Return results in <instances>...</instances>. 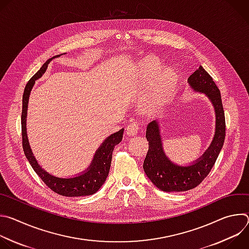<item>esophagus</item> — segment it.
Segmentation results:
<instances>
[{
    "mask_svg": "<svg viewBox=\"0 0 249 249\" xmlns=\"http://www.w3.org/2000/svg\"><path fill=\"white\" fill-rule=\"evenodd\" d=\"M138 131H139V125L137 124V122H133L127 126L126 135L127 137H134L137 135Z\"/></svg>",
    "mask_w": 249,
    "mask_h": 249,
    "instance_id": "obj_1",
    "label": "esophagus"
}]
</instances>
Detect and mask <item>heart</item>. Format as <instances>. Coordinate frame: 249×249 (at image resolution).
Masks as SVG:
<instances>
[{"label":"heart","mask_w":249,"mask_h":249,"mask_svg":"<svg viewBox=\"0 0 249 249\" xmlns=\"http://www.w3.org/2000/svg\"><path fill=\"white\" fill-rule=\"evenodd\" d=\"M161 69V65L157 60H144L140 63L138 79L142 86H149L150 89L143 101L142 109L149 115L159 112L172 95L177 76L169 68Z\"/></svg>","instance_id":"1"}]
</instances>
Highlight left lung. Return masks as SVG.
I'll return each instance as SVG.
<instances>
[{
  "label": "left lung",
  "mask_w": 249,
  "mask_h": 249,
  "mask_svg": "<svg viewBox=\"0 0 249 249\" xmlns=\"http://www.w3.org/2000/svg\"><path fill=\"white\" fill-rule=\"evenodd\" d=\"M188 85L195 92L205 94L214 107L215 135L200 158L189 165H179L171 161L163 151L160 122L155 120L149 123L146 131L149 151L143 167L153 184L165 192H183L199 185L214 166L225 141L226 121L222 97L213 78L200 66L188 78Z\"/></svg>",
  "instance_id": "8db88e82"
}]
</instances>
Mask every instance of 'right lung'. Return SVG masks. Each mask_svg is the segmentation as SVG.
<instances>
[{"label": "right lung", "instance_id": "add662e5", "mask_svg": "<svg viewBox=\"0 0 249 249\" xmlns=\"http://www.w3.org/2000/svg\"><path fill=\"white\" fill-rule=\"evenodd\" d=\"M66 54V53H64ZM63 54L56 55L47 60L38 72L35 74L27 83L24 89L22 96V112H21V135H22V148L24 155L32 166L33 170L42 179V181L54 192L66 196V197H80L89 196L97 192L100 187L104 184L107 178L112 159V152L114 147L119 144L123 138L124 129L122 128L118 132L111 134L106 138L100 147L96 150L93 159L89 167L75 176L70 177H58L48 171H46L38 163V161L33 156L32 150L29 146V142L26 133V116H27V106L30 91L35 84V81L40 79L46 72L48 64L55 58L60 57Z\"/></svg>", "mask_w": 249, "mask_h": 249}]
</instances>
